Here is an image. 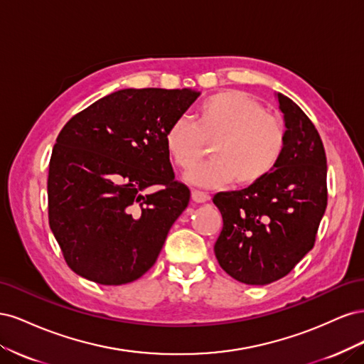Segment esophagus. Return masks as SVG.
Wrapping results in <instances>:
<instances>
[{
	"label": "esophagus",
	"instance_id": "obj_1",
	"mask_svg": "<svg viewBox=\"0 0 364 364\" xmlns=\"http://www.w3.org/2000/svg\"><path fill=\"white\" fill-rule=\"evenodd\" d=\"M191 197H193V200L196 203H205V202L209 200V194H206L203 191H199V190H193Z\"/></svg>",
	"mask_w": 364,
	"mask_h": 364
}]
</instances>
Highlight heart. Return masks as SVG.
Returning a JSON list of instances; mask_svg holds the SVG:
<instances>
[{
  "mask_svg": "<svg viewBox=\"0 0 364 364\" xmlns=\"http://www.w3.org/2000/svg\"><path fill=\"white\" fill-rule=\"evenodd\" d=\"M213 159L191 170L186 181L202 188H218L235 181L249 186L269 176L279 164L287 130L284 121L241 91H223L205 98L196 121L181 117L164 134L168 156L183 171L193 168L213 142Z\"/></svg>",
  "mask_w": 364,
  "mask_h": 364,
  "instance_id": "obj_1",
  "label": "heart"
}]
</instances>
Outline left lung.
<instances>
[{"label": "left lung", "mask_w": 364, "mask_h": 364, "mask_svg": "<svg viewBox=\"0 0 364 364\" xmlns=\"http://www.w3.org/2000/svg\"><path fill=\"white\" fill-rule=\"evenodd\" d=\"M278 102L287 144L277 168L258 183L213 199L223 217L215 258L229 277L249 285L274 282L294 269L313 249L328 203L321 135L289 97L278 94Z\"/></svg>", "instance_id": "8db88e82"}]
</instances>
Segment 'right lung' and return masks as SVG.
Returning <instances> with one entry per match:
<instances>
[{
    "mask_svg": "<svg viewBox=\"0 0 364 364\" xmlns=\"http://www.w3.org/2000/svg\"><path fill=\"white\" fill-rule=\"evenodd\" d=\"M200 92L121 90L75 114L54 144L48 222L68 267L103 285L141 278L190 202L164 144ZM151 186L160 188L151 193Z\"/></svg>",
    "mask_w": 364,
    "mask_h": 364,
    "instance_id": "right-lung-1",
    "label": "right lung"
}]
</instances>
